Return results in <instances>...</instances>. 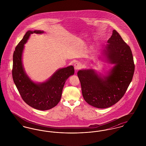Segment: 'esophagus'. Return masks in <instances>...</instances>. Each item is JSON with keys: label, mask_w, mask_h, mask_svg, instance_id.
Returning a JSON list of instances; mask_svg holds the SVG:
<instances>
[{"label": "esophagus", "mask_w": 146, "mask_h": 146, "mask_svg": "<svg viewBox=\"0 0 146 146\" xmlns=\"http://www.w3.org/2000/svg\"><path fill=\"white\" fill-rule=\"evenodd\" d=\"M74 69L77 70H80L82 67V65L80 63L76 62L74 64Z\"/></svg>", "instance_id": "1"}]
</instances>
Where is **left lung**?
Segmentation results:
<instances>
[{
    "mask_svg": "<svg viewBox=\"0 0 146 146\" xmlns=\"http://www.w3.org/2000/svg\"><path fill=\"white\" fill-rule=\"evenodd\" d=\"M107 43L104 55L107 62L114 66L107 75L101 76L92 69L77 73L84 99L98 108H108L118 102L132 81L135 70L131 49L115 29Z\"/></svg>",
    "mask_w": 146,
    "mask_h": 146,
    "instance_id": "1",
    "label": "left lung"
}]
</instances>
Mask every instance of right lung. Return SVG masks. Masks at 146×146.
Wrapping results in <instances>:
<instances>
[{"label": "right lung", "instance_id": "obj_1", "mask_svg": "<svg viewBox=\"0 0 146 146\" xmlns=\"http://www.w3.org/2000/svg\"><path fill=\"white\" fill-rule=\"evenodd\" d=\"M44 31H28L16 46L13 55L12 75L17 90L23 100L36 110L45 111L55 107L60 102L66 80L74 73L73 66L57 70L48 80L35 83L25 72L22 64L24 45L30 35L42 34Z\"/></svg>", "mask_w": 146, "mask_h": 146}]
</instances>
